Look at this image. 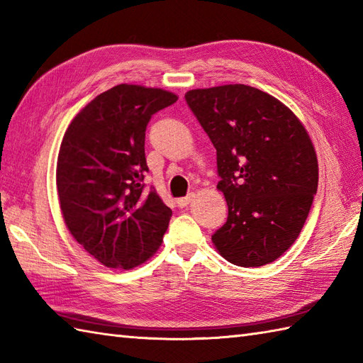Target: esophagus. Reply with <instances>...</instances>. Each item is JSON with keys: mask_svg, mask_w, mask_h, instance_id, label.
<instances>
[{"mask_svg": "<svg viewBox=\"0 0 363 363\" xmlns=\"http://www.w3.org/2000/svg\"><path fill=\"white\" fill-rule=\"evenodd\" d=\"M194 198H195L194 194H190V195L184 196V198H179V199H177V206H179V207H187L191 201H194Z\"/></svg>", "mask_w": 363, "mask_h": 363, "instance_id": "obj_1", "label": "esophagus"}]
</instances>
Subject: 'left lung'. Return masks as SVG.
Returning <instances> with one entry per match:
<instances>
[{
    "label": "left lung",
    "mask_w": 363,
    "mask_h": 363,
    "mask_svg": "<svg viewBox=\"0 0 363 363\" xmlns=\"http://www.w3.org/2000/svg\"><path fill=\"white\" fill-rule=\"evenodd\" d=\"M186 101L217 150L228 203L215 248L238 267L269 264L295 243L317 194L309 134L279 99L245 84L190 90Z\"/></svg>",
    "instance_id": "obj_1"
}]
</instances>
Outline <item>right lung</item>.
Here are the masks:
<instances>
[{
	"label": "right lung",
	"mask_w": 363,
	"mask_h": 363,
	"mask_svg": "<svg viewBox=\"0 0 363 363\" xmlns=\"http://www.w3.org/2000/svg\"><path fill=\"white\" fill-rule=\"evenodd\" d=\"M176 101L172 91L120 84L65 130L56 168L60 211L74 240L106 267L135 268L162 245L172 209L145 190V133L152 115Z\"/></svg>",
	"instance_id": "1"
}]
</instances>
